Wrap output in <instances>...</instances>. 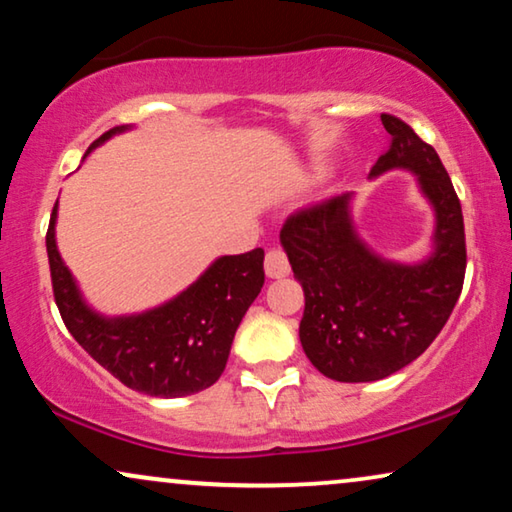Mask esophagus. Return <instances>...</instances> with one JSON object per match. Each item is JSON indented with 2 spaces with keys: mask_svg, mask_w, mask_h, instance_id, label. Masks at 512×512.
Wrapping results in <instances>:
<instances>
[{
  "mask_svg": "<svg viewBox=\"0 0 512 512\" xmlns=\"http://www.w3.org/2000/svg\"><path fill=\"white\" fill-rule=\"evenodd\" d=\"M264 271L269 278H285L290 276V262L281 248H271L264 257Z\"/></svg>",
  "mask_w": 512,
  "mask_h": 512,
  "instance_id": "34e87169",
  "label": "esophagus"
}]
</instances>
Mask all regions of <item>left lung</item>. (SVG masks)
Wrapping results in <instances>:
<instances>
[{
  "label": "left lung",
  "mask_w": 512,
  "mask_h": 512,
  "mask_svg": "<svg viewBox=\"0 0 512 512\" xmlns=\"http://www.w3.org/2000/svg\"><path fill=\"white\" fill-rule=\"evenodd\" d=\"M391 135L370 177L407 170L433 208L431 252L419 262L379 255L358 234L353 194L299 210L281 245L304 290L299 342L325 377L346 384L403 370L445 327L466 274L461 203L438 152L405 121L381 114Z\"/></svg>",
  "instance_id": "8db88e82"
}]
</instances>
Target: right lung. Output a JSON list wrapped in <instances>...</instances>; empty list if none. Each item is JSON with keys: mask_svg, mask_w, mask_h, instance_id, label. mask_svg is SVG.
Returning <instances> with one entry per match:
<instances>
[{"mask_svg": "<svg viewBox=\"0 0 512 512\" xmlns=\"http://www.w3.org/2000/svg\"><path fill=\"white\" fill-rule=\"evenodd\" d=\"M131 131L117 126L86 149ZM58 201L46 234L53 295L67 330L121 384L154 398H182L213 386L227 367L231 342L264 285V250L224 255L196 281L154 309L105 316L81 295L56 243Z\"/></svg>", "mask_w": 512, "mask_h": 512, "instance_id": "right-lung-1", "label": "right lung"}]
</instances>
